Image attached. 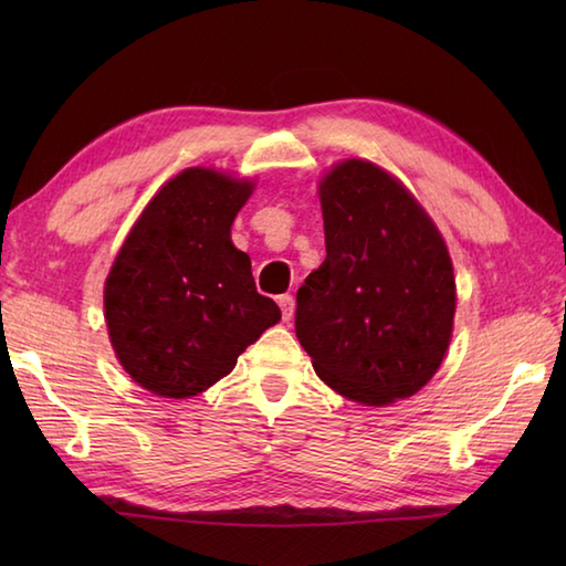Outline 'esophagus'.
Returning a JSON list of instances; mask_svg holds the SVG:
<instances>
[{
  "instance_id": "1",
  "label": "esophagus",
  "mask_w": 566,
  "mask_h": 566,
  "mask_svg": "<svg viewBox=\"0 0 566 566\" xmlns=\"http://www.w3.org/2000/svg\"><path fill=\"white\" fill-rule=\"evenodd\" d=\"M276 304L282 308V318L284 321H292L294 318V296L292 294H282L276 298Z\"/></svg>"
}]
</instances>
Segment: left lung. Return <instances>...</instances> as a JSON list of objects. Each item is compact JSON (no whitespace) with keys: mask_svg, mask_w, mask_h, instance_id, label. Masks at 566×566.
<instances>
[{"mask_svg":"<svg viewBox=\"0 0 566 566\" xmlns=\"http://www.w3.org/2000/svg\"><path fill=\"white\" fill-rule=\"evenodd\" d=\"M326 260L296 292V338L345 399L387 406L436 375L452 338L448 245L399 179L343 160L318 185Z\"/></svg>","mask_w":566,"mask_h":566,"instance_id":"1","label":"left lung"}]
</instances>
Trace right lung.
Segmentation results:
<instances>
[{"label":"right lung","mask_w":566,"mask_h":566,"mask_svg":"<svg viewBox=\"0 0 566 566\" xmlns=\"http://www.w3.org/2000/svg\"><path fill=\"white\" fill-rule=\"evenodd\" d=\"M255 185L211 167L172 177L130 228L104 284L118 363L155 396L189 399L282 318L231 226Z\"/></svg>","instance_id":"right-lung-1"}]
</instances>
